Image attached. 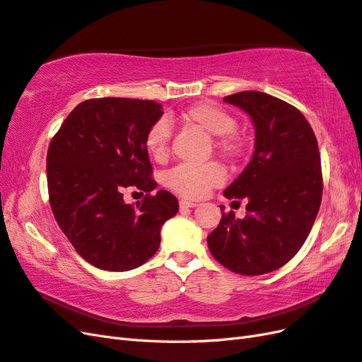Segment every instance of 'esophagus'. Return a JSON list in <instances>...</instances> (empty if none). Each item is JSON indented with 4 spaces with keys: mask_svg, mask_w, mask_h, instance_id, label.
<instances>
[{
    "mask_svg": "<svg viewBox=\"0 0 362 362\" xmlns=\"http://www.w3.org/2000/svg\"><path fill=\"white\" fill-rule=\"evenodd\" d=\"M180 207H181V209H194V207H198V204L193 202V201L181 199V201H180Z\"/></svg>",
    "mask_w": 362,
    "mask_h": 362,
    "instance_id": "obj_1",
    "label": "esophagus"
}]
</instances>
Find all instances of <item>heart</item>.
<instances>
[{
    "label": "heart",
    "mask_w": 362,
    "mask_h": 362,
    "mask_svg": "<svg viewBox=\"0 0 362 362\" xmlns=\"http://www.w3.org/2000/svg\"><path fill=\"white\" fill-rule=\"evenodd\" d=\"M182 120L197 124L202 131L216 136V146L227 155H236L240 151V143L234 129L238 120L228 111L214 103H198L190 106L182 114ZM172 136V126L168 119H158L151 124L146 132L144 146L155 160L168 157ZM226 180L223 169L216 163L205 164H180L165 175V185L184 198L198 199L207 194L210 189L218 187Z\"/></svg>",
    "instance_id": "heart-1"
}]
</instances>
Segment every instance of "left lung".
Here are the masks:
<instances>
[{
	"instance_id": "1",
	"label": "left lung",
	"mask_w": 362,
	"mask_h": 362,
	"mask_svg": "<svg viewBox=\"0 0 362 362\" xmlns=\"http://www.w3.org/2000/svg\"><path fill=\"white\" fill-rule=\"evenodd\" d=\"M223 100L251 117L256 139L251 161L223 190L248 202L247 216L222 214L209 250L238 274H267L296 256L315 222L323 193L318 143L305 115L277 97L242 91Z\"/></svg>"
}]
</instances>
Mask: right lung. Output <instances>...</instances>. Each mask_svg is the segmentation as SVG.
Wrapping results in <instances>:
<instances>
[{
	"label": "right lung",
	"mask_w": 362,
	"mask_h": 362,
	"mask_svg": "<svg viewBox=\"0 0 362 362\" xmlns=\"http://www.w3.org/2000/svg\"><path fill=\"white\" fill-rule=\"evenodd\" d=\"M161 115V105L152 100H85L50 143L47 181L53 214L77 254L95 268L141 267L157 252L164 222L178 213L172 193L149 194L157 182L144 136ZM128 188L146 192L136 208L122 199Z\"/></svg>",
	"instance_id": "1"
}]
</instances>
